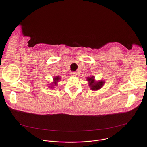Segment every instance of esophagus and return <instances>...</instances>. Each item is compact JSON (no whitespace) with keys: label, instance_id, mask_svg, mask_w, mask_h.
Here are the masks:
<instances>
[{"label":"esophagus","instance_id":"34e87169","mask_svg":"<svg viewBox=\"0 0 147 147\" xmlns=\"http://www.w3.org/2000/svg\"><path fill=\"white\" fill-rule=\"evenodd\" d=\"M71 75L72 76H76L77 75V74L76 72L73 71V72H71Z\"/></svg>","mask_w":147,"mask_h":147}]
</instances>
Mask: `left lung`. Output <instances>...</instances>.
<instances>
[{
	"label": "left lung",
	"instance_id": "8db88e82",
	"mask_svg": "<svg viewBox=\"0 0 147 147\" xmlns=\"http://www.w3.org/2000/svg\"><path fill=\"white\" fill-rule=\"evenodd\" d=\"M87 81H89V86L91 87V89L94 91L99 90L104 84V81L102 80L96 82L95 81L94 76L88 77Z\"/></svg>",
	"mask_w": 147,
	"mask_h": 147
}]
</instances>
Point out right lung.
Listing matches in <instances>:
<instances>
[{
	"label": "right lung",
	"instance_id": "obj_1",
	"mask_svg": "<svg viewBox=\"0 0 147 147\" xmlns=\"http://www.w3.org/2000/svg\"><path fill=\"white\" fill-rule=\"evenodd\" d=\"M53 80H54V84L56 86L57 84V82L60 80V78L59 76H56L55 77V78H53Z\"/></svg>",
	"mask_w": 147,
	"mask_h": 147
}]
</instances>
